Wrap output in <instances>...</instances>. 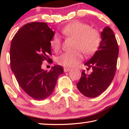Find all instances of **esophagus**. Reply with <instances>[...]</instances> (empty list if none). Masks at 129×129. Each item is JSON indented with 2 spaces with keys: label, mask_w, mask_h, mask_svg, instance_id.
I'll return each mask as SVG.
<instances>
[{
  "label": "esophagus",
  "mask_w": 129,
  "mask_h": 129,
  "mask_svg": "<svg viewBox=\"0 0 129 129\" xmlns=\"http://www.w3.org/2000/svg\"><path fill=\"white\" fill-rule=\"evenodd\" d=\"M70 69H69V68H64V72H68L69 71H70Z\"/></svg>",
  "instance_id": "esophagus-1"
}]
</instances>
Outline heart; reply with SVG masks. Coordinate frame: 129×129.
<instances>
[{"instance_id": "1", "label": "heart", "mask_w": 129, "mask_h": 129, "mask_svg": "<svg viewBox=\"0 0 129 129\" xmlns=\"http://www.w3.org/2000/svg\"><path fill=\"white\" fill-rule=\"evenodd\" d=\"M61 33L65 36L76 40V50H80L86 56L91 55L98 50L100 43V35L98 30L90 28L89 25L75 21L64 26ZM52 48L57 52L60 49L61 39L57 35H54L50 41ZM83 59L80 52H66L57 57V63L66 68L78 64Z\"/></svg>"}]
</instances>
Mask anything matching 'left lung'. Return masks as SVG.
I'll list each match as a JSON object with an SVG mask.
<instances>
[{"mask_svg": "<svg viewBox=\"0 0 129 129\" xmlns=\"http://www.w3.org/2000/svg\"><path fill=\"white\" fill-rule=\"evenodd\" d=\"M102 41L98 50L91 58L84 63L92 72L87 75L82 72L77 87L84 96L95 98L106 90L115 75L119 47L115 35L107 26L101 32Z\"/></svg>", "mask_w": 129, "mask_h": 129, "instance_id": "1", "label": "left lung"}]
</instances>
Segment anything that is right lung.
<instances>
[{"mask_svg": "<svg viewBox=\"0 0 129 129\" xmlns=\"http://www.w3.org/2000/svg\"><path fill=\"white\" fill-rule=\"evenodd\" d=\"M54 32L47 23L31 22L20 28L12 39L10 67L20 87L26 94L42 100L52 94L63 68L52 67L49 72L41 68L42 62L52 60L50 41Z\"/></svg>", "mask_w": 129, "mask_h": 129, "instance_id": "add662e5", "label": "right lung"}]
</instances>
